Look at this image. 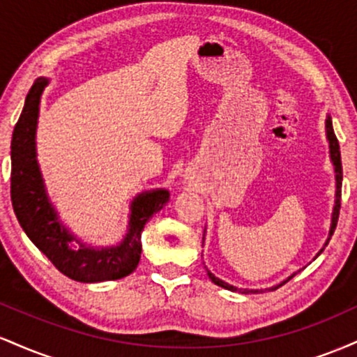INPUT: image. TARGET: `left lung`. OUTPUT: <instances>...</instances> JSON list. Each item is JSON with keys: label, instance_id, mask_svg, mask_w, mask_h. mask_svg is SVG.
Instances as JSON below:
<instances>
[{"label": "left lung", "instance_id": "8db88e82", "mask_svg": "<svg viewBox=\"0 0 357 357\" xmlns=\"http://www.w3.org/2000/svg\"><path fill=\"white\" fill-rule=\"evenodd\" d=\"M326 136H327V141H329V154H331V161H333V166H334V173H335V204H334V210H333V220H331V230H329V238H327L326 243H324V247L321 248V252L317 253V257L321 255L324 252V248L327 247V243H329L331 236H333V233L335 230V225H337V220H339V210H341V188H342V165H341V149H339V142H337V137H335L334 134V129H333V121H331V117H327L326 121ZM296 273H292L287 280L282 282V284H278L275 287H272V289H265V290H275L278 289L280 285L287 284V282L290 280ZM208 277L211 278L213 284L223 287V289L227 290H231V292H241V294H255L258 290H248V289H238V287H233L230 284H227V282L220 280L218 277H215L213 273L208 270Z\"/></svg>", "mask_w": 357, "mask_h": 357}]
</instances>
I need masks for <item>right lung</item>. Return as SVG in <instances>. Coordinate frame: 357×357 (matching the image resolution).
<instances>
[{"label":"right lung","mask_w":357,"mask_h":357,"mask_svg":"<svg viewBox=\"0 0 357 357\" xmlns=\"http://www.w3.org/2000/svg\"><path fill=\"white\" fill-rule=\"evenodd\" d=\"M47 85L45 77L35 80L11 139V203L15 215L28 238L63 275L84 284L117 280L136 270L142 252L141 233L154 213L169 202V191H144L132 199L129 228L116 247L92 248L72 235L50 203L36 161V124Z\"/></svg>","instance_id":"1"}]
</instances>
